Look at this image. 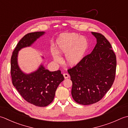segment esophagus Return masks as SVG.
Masks as SVG:
<instances>
[{"instance_id":"esophagus-1","label":"esophagus","mask_w":128,"mask_h":128,"mask_svg":"<svg viewBox=\"0 0 128 128\" xmlns=\"http://www.w3.org/2000/svg\"><path fill=\"white\" fill-rule=\"evenodd\" d=\"M63 76H64V77L65 79H67L69 77V75L68 73H64Z\"/></svg>"}]
</instances>
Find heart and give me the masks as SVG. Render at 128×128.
Segmentation results:
<instances>
[{"label":"heart","instance_id":"1","mask_svg":"<svg viewBox=\"0 0 128 128\" xmlns=\"http://www.w3.org/2000/svg\"><path fill=\"white\" fill-rule=\"evenodd\" d=\"M88 46V42L86 38L75 33L62 34L56 42L57 52L60 54H66V62L70 66H75L80 62ZM52 54L55 61H60V58L54 50L52 49Z\"/></svg>","mask_w":128,"mask_h":128}]
</instances>
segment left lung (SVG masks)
<instances>
[{"label": "left lung", "instance_id": "8db88e82", "mask_svg": "<svg viewBox=\"0 0 128 128\" xmlns=\"http://www.w3.org/2000/svg\"><path fill=\"white\" fill-rule=\"evenodd\" d=\"M92 33L97 42L93 50L68 70L72 83V98L82 105L100 100L110 89L116 76V56L110 43L102 34Z\"/></svg>", "mask_w": 128, "mask_h": 128}]
</instances>
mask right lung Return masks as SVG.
I'll return each mask as SVG.
<instances>
[{
  "label": "right lung",
  "mask_w": 128,
  "mask_h": 128,
  "mask_svg": "<svg viewBox=\"0 0 128 128\" xmlns=\"http://www.w3.org/2000/svg\"><path fill=\"white\" fill-rule=\"evenodd\" d=\"M44 33L37 32L26 34L17 44L11 57L12 84L26 102L40 107L48 106L53 100L58 86L64 79L63 75L60 70L50 72L42 65L36 72L25 74L19 68L17 58L20 50L30 46Z\"/></svg>",
  "instance_id": "obj_1"
}]
</instances>
